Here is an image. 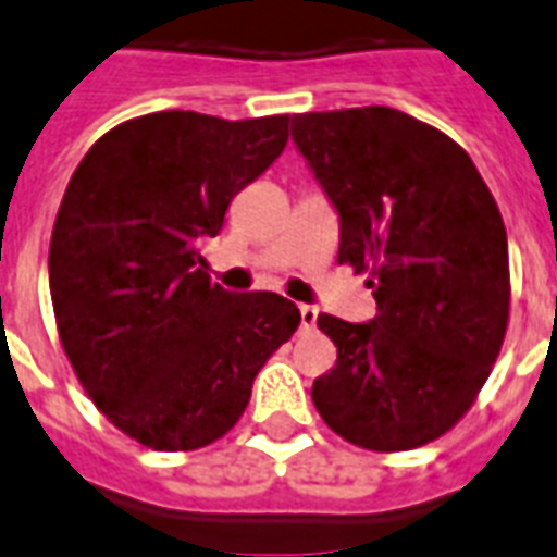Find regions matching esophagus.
Segmentation results:
<instances>
[{
    "instance_id": "1",
    "label": "esophagus",
    "mask_w": 557,
    "mask_h": 557,
    "mask_svg": "<svg viewBox=\"0 0 557 557\" xmlns=\"http://www.w3.org/2000/svg\"><path fill=\"white\" fill-rule=\"evenodd\" d=\"M319 321V310L315 307H300V331H312Z\"/></svg>"
}]
</instances>
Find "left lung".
I'll return each mask as SVG.
<instances>
[{"mask_svg":"<svg viewBox=\"0 0 557 557\" xmlns=\"http://www.w3.org/2000/svg\"><path fill=\"white\" fill-rule=\"evenodd\" d=\"M292 141L339 215V262L369 271L377 315H319L336 366L312 405L348 443L407 451L475 401L508 327V233L467 152L386 106L292 117Z\"/></svg>","mask_w":557,"mask_h":557,"instance_id":"left-lung-1","label":"left lung"}]
</instances>
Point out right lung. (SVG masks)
Here are the masks:
<instances>
[{"mask_svg":"<svg viewBox=\"0 0 557 557\" xmlns=\"http://www.w3.org/2000/svg\"><path fill=\"white\" fill-rule=\"evenodd\" d=\"M286 126V114L152 111L106 132L64 191L49 245L61 345L94 405L141 446L215 443L298 331L292 300L221 289L200 257L233 197L283 152Z\"/></svg>","mask_w":557,"mask_h":557,"instance_id":"1","label":"right lung"}]
</instances>
